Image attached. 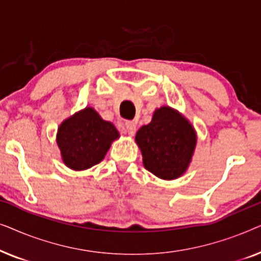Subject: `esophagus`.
Here are the masks:
<instances>
[{
    "instance_id": "esophagus-1",
    "label": "esophagus",
    "mask_w": 261,
    "mask_h": 261,
    "mask_svg": "<svg viewBox=\"0 0 261 261\" xmlns=\"http://www.w3.org/2000/svg\"><path fill=\"white\" fill-rule=\"evenodd\" d=\"M126 129H127L128 135L133 137L135 134V130H137V124H135V122H133V121H128V122H126Z\"/></svg>"
}]
</instances>
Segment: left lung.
Masks as SVG:
<instances>
[{"label":"left lung","mask_w":261,"mask_h":261,"mask_svg":"<svg viewBox=\"0 0 261 261\" xmlns=\"http://www.w3.org/2000/svg\"><path fill=\"white\" fill-rule=\"evenodd\" d=\"M135 142L145 169L160 179L183 176L197 145V134L190 121L169 106L155 109L148 124L137 132Z\"/></svg>","instance_id":"1"}]
</instances>
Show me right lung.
<instances>
[{
  "label": "right lung",
  "mask_w": 261,
  "mask_h": 261,
  "mask_svg": "<svg viewBox=\"0 0 261 261\" xmlns=\"http://www.w3.org/2000/svg\"><path fill=\"white\" fill-rule=\"evenodd\" d=\"M119 138L112 122L103 120L91 107H85L60 123L57 145L69 169L84 171L101 163L112 142Z\"/></svg>",
  "instance_id": "add662e5"
}]
</instances>
